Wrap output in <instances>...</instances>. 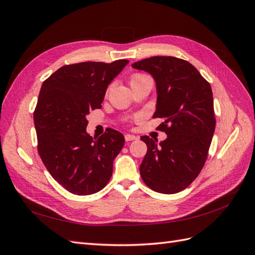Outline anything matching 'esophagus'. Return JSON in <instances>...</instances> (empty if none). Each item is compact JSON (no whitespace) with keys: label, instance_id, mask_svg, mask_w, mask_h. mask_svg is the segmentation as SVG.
<instances>
[{"label":"esophagus","instance_id":"esophagus-1","mask_svg":"<svg viewBox=\"0 0 255 255\" xmlns=\"http://www.w3.org/2000/svg\"><path fill=\"white\" fill-rule=\"evenodd\" d=\"M125 139H126V141H133V140L137 139V137L134 135L127 134V135H125Z\"/></svg>","mask_w":255,"mask_h":255}]
</instances>
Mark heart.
I'll use <instances>...</instances> for the list:
<instances>
[{
  "mask_svg": "<svg viewBox=\"0 0 255 255\" xmlns=\"http://www.w3.org/2000/svg\"><path fill=\"white\" fill-rule=\"evenodd\" d=\"M148 78H150V76H148L146 74H142V73H134L132 76H130V79H129V83H130V86H134V85H136V84H138L139 82H141V81H143V80H145V79H148Z\"/></svg>",
  "mask_w": 255,
  "mask_h": 255,
  "instance_id": "1",
  "label": "heart"
}]
</instances>
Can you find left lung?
Masks as SVG:
<instances>
[{"instance_id":"8db88e82","label":"left lung","mask_w":255,"mask_h":255,"mask_svg":"<svg viewBox=\"0 0 255 255\" xmlns=\"http://www.w3.org/2000/svg\"><path fill=\"white\" fill-rule=\"evenodd\" d=\"M156 82L157 103L153 118H163L157 129L167 134L157 144L141 136L148 146L139 167L142 181L160 194H176L201 172L215 132L211 85L188 61L153 56L132 65Z\"/></svg>"}]
</instances>
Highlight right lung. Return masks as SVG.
<instances>
[{
    "label": "right lung",
    "instance_id": "obj_1",
    "mask_svg": "<svg viewBox=\"0 0 255 255\" xmlns=\"http://www.w3.org/2000/svg\"><path fill=\"white\" fill-rule=\"evenodd\" d=\"M128 63L66 65L42 84L34 112L38 153L53 179L71 194H96L111 180L125 137L109 128L95 139L86 132V117L101 109L107 86Z\"/></svg>",
    "mask_w": 255,
    "mask_h": 255
}]
</instances>
